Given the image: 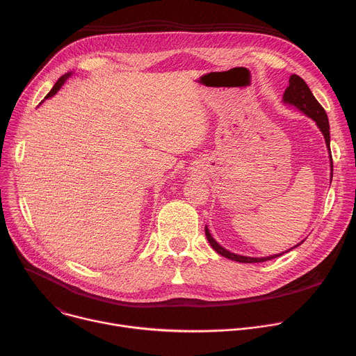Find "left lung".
Wrapping results in <instances>:
<instances>
[{
    "label": "left lung",
    "instance_id": "8db88e82",
    "mask_svg": "<svg viewBox=\"0 0 356 356\" xmlns=\"http://www.w3.org/2000/svg\"><path fill=\"white\" fill-rule=\"evenodd\" d=\"M283 103L284 104H290L294 106L296 108H298L302 114H306L307 117H310L312 120L316 121L317 127L320 128V131L324 135L328 152L331 154V149H330V124H328V117L325 110L321 107V104L316 99V97L313 95L312 90L309 88L307 83L304 81L300 76L297 74H291L289 79V87L286 88L284 94H283ZM330 162H331V180H332V156L330 155ZM206 236L210 242V245L213 246L214 250H217L221 257L228 258L231 261L235 262H241V264H259V262H266L270 259H275L277 257H282L283 253L297 248L298 245H301L304 241H301L300 243H297L296 246H293L291 249L277 253V255H270V257H265V258H250V257H242V255H236V253H232L229 250H227L225 248H222L210 234L209 228L206 227Z\"/></svg>",
    "mask_w": 356,
    "mask_h": 356
}]
</instances>
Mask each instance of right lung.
<instances>
[{
	"mask_svg": "<svg viewBox=\"0 0 356 356\" xmlns=\"http://www.w3.org/2000/svg\"><path fill=\"white\" fill-rule=\"evenodd\" d=\"M72 76V73H66V74H63L58 81H56V84L54 86V88L52 90H50L49 92H47V95H46V98H49V97H52V95H55L59 90H60V87L65 84V81L69 79Z\"/></svg>",
	"mask_w": 356,
	"mask_h": 356,
	"instance_id": "1",
	"label": "right lung"
}]
</instances>
